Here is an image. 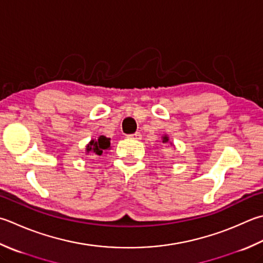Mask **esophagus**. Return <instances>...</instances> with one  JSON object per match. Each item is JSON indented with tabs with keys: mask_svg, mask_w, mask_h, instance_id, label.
I'll return each instance as SVG.
<instances>
[{
	"mask_svg": "<svg viewBox=\"0 0 263 263\" xmlns=\"http://www.w3.org/2000/svg\"><path fill=\"white\" fill-rule=\"evenodd\" d=\"M128 138H131V139H136V140H140L141 139V135L139 132H137V133H135V135H130V136H127Z\"/></svg>",
	"mask_w": 263,
	"mask_h": 263,
	"instance_id": "34e87169",
	"label": "esophagus"
}]
</instances>
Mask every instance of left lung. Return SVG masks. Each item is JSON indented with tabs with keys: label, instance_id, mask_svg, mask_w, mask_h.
<instances>
[{
	"label": "left lung",
	"instance_id": "1",
	"mask_svg": "<svg viewBox=\"0 0 263 263\" xmlns=\"http://www.w3.org/2000/svg\"><path fill=\"white\" fill-rule=\"evenodd\" d=\"M162 142L164 143V145H170L171 147H174L173 142L170 141V138H168L167 135H163V136H162Z\"/></svg>",
	"mask_w": 263,
	"mask_h": 263
}]
</instances>
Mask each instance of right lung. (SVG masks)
Returning a JSON list of instances; mask_svg holds the SVG:
<instances>
[{"mask_svg": "<svg viewBox=\"0 0 263 263\" xmlns=\"http://www.w3.org/2000/svg\"><path fill=\"white\" fill-rule=\"evenodd\" d=\"M110 149V139L105 136L98 137V139H91L90 142L85 146L86 155L101 156Z\"/></svg>", "mask_w": 263, "mask_h": 263, "instance_id": "1", "label": "right lung"}]
</instances>
